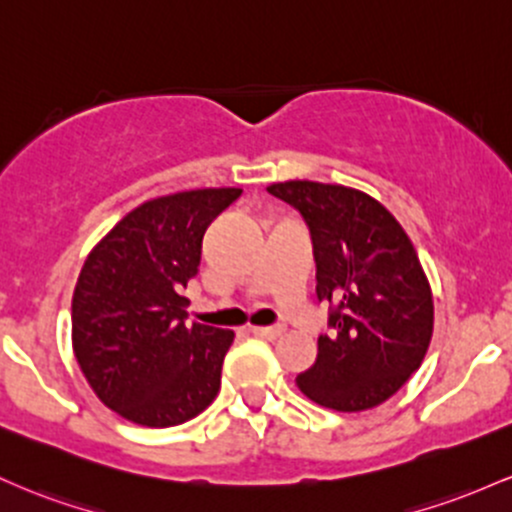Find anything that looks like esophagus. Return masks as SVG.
I'll use <instances>...</instances> for the list:
<instances>
[{
	"instance_id": "esophagus-1",
	"label": "esophagus",
	"mask_w": 512,
	"mask_h": 512,
	"mask_svg": "<svg viewBox=\"0 0 512 512\" xmlns=\"http://www.w3.org/2000/svg\"><path fill=\"white\" fill-rule=\"evenodd\" d=\"M251 333L258 338H266V341H275L278 336H283V329L280 326H254Z\"/></svg>"
}]
</instances>
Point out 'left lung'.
<instances>
[{
  "mask_svg": "<svg viewBox=\"0 0 512 512\" xmlns=\"http://www.w3.org/2000/svg\"><path fill=\"white\" fill-rule=\"evenodd\" d=\"M268 193L307 222L317 297L329 331L297 387L333 411H365L399 392L426 358L433 292L411 239L363 191L317 181L273 183Z\"/></svg>",
  "mask_w": 512,
  "mask_h": 512,
  "instance_id": "left-lung-1",
  "label": "left lung"
}]
</instances>
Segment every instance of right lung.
Masks as SVG:
<instances>
[{
    "label": "right lung",
    "mask_w": 512,
    "mask_h": 512,
    "mask_svg": "<svg viewBox=\"0 0 512 512\" xmlns=\"http://www.w3.org/2000/svg\"><path fill=\"white\" fill-rule=\"evenodd\" d=\"M241 188H203L142 203L84 261L72 297V346L86 382L137 426L191 421L220 392L234 331L186 324L188 280L205 229Z\"/></svg>",
    "instance_id": "obj_1"
}]
</instances>
